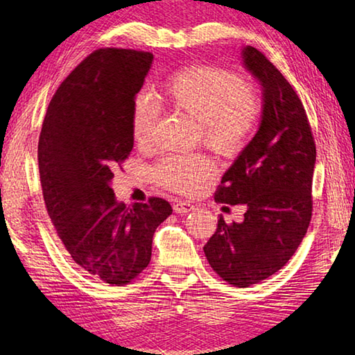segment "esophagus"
<instances>
[{
    "instance_id": "1",
    "label": "esophagus",
    "mask_w": 355,
    "mask_h": 355,
    "mask_svg": "<svg viewBox=\"0 0 355 355\" xmlns=\"http://www.w3.org/2000/svg\"><path fill=\"white\" fill-rule=\"evenodd\" d=\"M193 209H195V206L191 205V202H187V201H175V202H173V210H175L177 214H182V215L189 214V212H192Z\"/></svg>"
}]
</instances>
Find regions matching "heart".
I'll use <instances>...</instances> for the list:
<instances>
[{
	"mask_svg": "<svg viewBox=\"0 0 355 355\" xmlns=\"http://www.w3.org/2000/svg\"><path fill=\"white\" fill-rule=\"evenodd\" d=\"M168 102L200 122L201 139L215 153L230 155L244 146L262 111L256 87L236 73L215 65H193L173 73L164 88ZM157 101L146 92L135 94L131 111L134 139L146 145L158 119ZM214 162L205 154L162 158L153 169L158 184L175 192H192L212 175Z\"/></svg>",
	"mask_w": 355,
	"mask_h": 355,
	"instance_id": "b5f03b06",
	"label": "heart"
}]
</instances>
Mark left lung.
Segmentation results:
<instances>
[{
    "label": "left lung",
    "instance_id": "obj_1",
    "mask_svg": "<svg viewBox=\"0 0 355 355\" xmlns=\"http://www.w3.org/2000/svg\"><path fill=\"white\" fill-rule=\"evenodd\" d=\"M247 70L261 82L258 132L221 178L215 201L243 205L244 220L220 216L205 245L215 273L245 288L275 275L290 261L313 212L315 143L299 96L282 73L252 45L243 50Z\"/></svg>",
    "mask_w": 355,
    "mask_h": 355
}]
</instances>
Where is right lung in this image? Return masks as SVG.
<instances>
[{
  "instance_id": "right-lung-1",
  "label": "right lung",
  "mask_w": 355,
  "mask_h": 355,
  "mask_svg": "<svg viewBox=\"0 0 355 355\" xmlns=\"http://www.w3.org/2000/svg\"><path fill=\"white\" fill-rule=\"evenodd\" d=\"M153 53L101 49L67 78L47 108L37 143L45 207L71 259L88 276L126 285L148 267L166 200L125 206L111 187L134 146L131 111Z\"/></svg>"
}]
</instances>
